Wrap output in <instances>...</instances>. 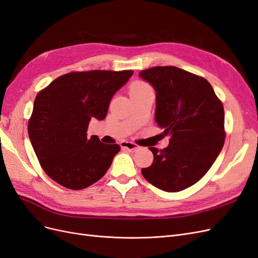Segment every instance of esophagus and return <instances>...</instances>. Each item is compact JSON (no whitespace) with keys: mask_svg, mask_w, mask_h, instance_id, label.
<instances>
[{"mask_svg":"<svg viewBox=\"0 0 258 258\" xmlns=\"http://www.w3.org/2000/svg\"><path fill=\"white\" fill-rule=\"evenodd\" d=\"M120 147L122 148V150H126L128 152H136L139 146L136 145L135 143H131V142H126V141H122L120 142Z\"/></svg>","mask_w":258,"mask_h":258,"instance_id":"obj_1","label":"esophagus"}]
</instances>
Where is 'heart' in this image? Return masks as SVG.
Segmentation results:
<instances>
[{"instance_id": "1", "label": "heart", "mask_w": 258, "mask_h": 258, "mask_svg": "<svg viewBox=\"0 0 258 258\" xmlns=\"http://www.w3.org/2000/svg\"><path fill=\"white\" fill-rule=\"evenodd\" d=\"M151 88L148 87V86L142 82H137L134 85H132L131 87V92H135V91H144V90H150Z\"/></svg>"}]
</instances>
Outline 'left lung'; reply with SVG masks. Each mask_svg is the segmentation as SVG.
<instances>
[{
  "instance_id": "obj_1",
  "label": "left lung",
  "mask_w": 258,
  "mask_h": 258,
  "mask_svg": "<svg viewBox=\"0 0 258 258\" xmlns=\"http://www.w3.org/2000/svg\"><path fill=\"white\" fill-rule=\"evenodd\" d=\"M156 92L155 120L170 137L143 176L157 188L176 192L196 184L212 167L225 140L224 107L210 83L176 67L140 72Z\"/></svg>"
}]
</instances>
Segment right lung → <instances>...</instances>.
<instances>
[{
  "label": "right lung",
  "mask_w": 258,
  "mask_h": 258,
  "mask_svg": "<svg viewBox=\"0 0 258 258\" xmlns=\"http://www.w3.org/2000/svg\"><path fill=\"white\" fill-rule=\"evenodd\" d=\"M134 71H89L62 75L36 96L28 123L31 144L54 182L80 190L102 177L118 144L87 138L91 119L103 120L113 96Z\"/></svg>",
  "instance_id": "1"
}]
</instances>
